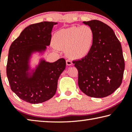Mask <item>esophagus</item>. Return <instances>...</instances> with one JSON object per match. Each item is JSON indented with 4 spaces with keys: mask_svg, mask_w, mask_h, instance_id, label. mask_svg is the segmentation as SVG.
Segmentation results:
<instances>
[{
    "mask_svg": "<svg viewBox=\"0 0 132 132\" xmlns=\"http://www.w3.org/2000/svg\"><path fill=\"white\" fill-rule=\"evenodd\" d=\"M72 64H73L72 62H71V61H70V60H69V59L66 60V64H67V65L71 66Z\"/></svg>",
    "mask_w": 132,
    "mask_h": 132,
    "instance_id": "34e87169",
    "label": "esophagus"
}]
</instances>
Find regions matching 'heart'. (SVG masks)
<instances>
[{
    "instance_id": "b5f03b06",
    "label": "heart",
    "mask_w": 132,
    "mask_h": 132,
    "mask_svg": "<svg viewBox=\"0 0 132 132\" xmlns=\"http://www.w3.org/2000/svg\"><path fill=\"white\" fill-rule=\"evenodd\" d=\"M94 41V32L88 26L62 29L56 32L53 37L54 47L65 50L67 55L74 59L86 56L92 49Z\"/></svg>"
}]
</instances>
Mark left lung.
I'll return each instance as SVG.
<instances>
[{
	"mask_svg": "<svg viewBox=\"0 0 132 132\" xmlns=\"http://www.w3.org/2000/svg\"><path fill=\"white\" fill-rule=\"evenodd\" d=\"M82 23L93 28L94 41L86 56L73 61L79 73L78 84L89 97H105L122 83L125 61L121 44L112 29L103 22L93 20Z\"/></svg>",
	"mask_w": 132,
	"mask_h": 132,
	"instance_id": "left-lung-1",
	"label": "left lung"
}]
</instances>
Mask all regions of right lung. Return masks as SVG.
<instances>
[{
	"mask_svg": "<svg viewBox=\"0 0 132 132\" xmlns=\"http://www.w3.org/2000/svg\"><path fill=\"white\" fill-rule=\"evenodd\" d=\"M56 24L43 21L31 24L10 46L6 73L11 89L29 103H42L52 98L57 90L58 79L65 69L63 58L52 63L42 58L32 69L30 64L33 53H44L50 45L51 32Z\"/></svg>",
	"mask_w": 132,
	"mask_h": 132,
	"instance_id": "right-lung-1",
	"label": "right lung"
}]
</instances>
